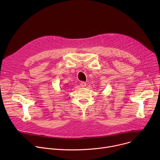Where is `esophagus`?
<instances>
[{
	"label": "esophagus",
	"mask_w": 160,
	"mask_h": 160,
	"mask_svg": "<svg viewBox=\"0 0 160 160\" xmlns=\"http://www.w3.org/2000/svg\"><path fill=\"white\" fill-rule=\"evenodd\" d=\"M80 85H81V87L84 88V87H86V82H81L80 83Z\"/></svg>",
	"instance_id": "34e87169"
}]
</instances>
